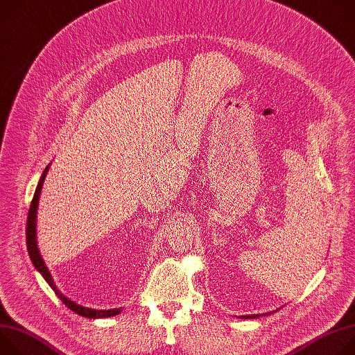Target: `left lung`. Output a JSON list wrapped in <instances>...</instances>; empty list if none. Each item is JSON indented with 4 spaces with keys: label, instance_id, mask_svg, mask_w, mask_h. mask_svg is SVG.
<instances>
[{
    "label": "left lung",
    "instance_id": "obj_1",
    "mask_svg": "<svg viewBox=\"0 0 355 355\" xmlns=\"http://www.w3.org/2000/svg\"><path fill=\"white\" fill-rule=\"evenodd\" d=\"M241 319H254V318H259V315H248V316H240Z\"/></svg>",
    "mask_w": 355,
    "mask_h": 355
}]
</instances>
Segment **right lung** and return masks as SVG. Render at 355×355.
I'll return each mask as SVG.
<instances>
[{
    "mask_svg": "<svg viewBox=\"0 0 355 355\" xmlns=\"http://www.w3.org/2000/svg\"><path fill=\"white\" fill-rule=\"evenodd\" d=\"M47 170H49V166L44 168L42 177H40V181L37 184V188L35 191V195H33V199L31 202V208H29V212H28V220H26V245H28V252H29V257H31V261L33 263L35 268L43 275V278L46 279V282L50 285V288H52L55 291V293L60 297V300L64 303V305L73 311L74 313L80 315V316H84V318H91V319H101V318H111V316H116L122 312V308L119 309H110V311H95V309H89V308H84V306H80L77 305L76 302L70 300L69 297H66L59 289L58 286L55 285L53 279H52V275H50L49 270L46 268V264L43 263L42 257H40V252L37 250V245H36V209H37V202H39V195H40V189H42V185H43V180L47 174Z\"/></svg>",
    "mask_w": 355,
    "mask_h": 355,
    "instance_id": "add662e5",
    "label": "right lung"
}]
</instances>
